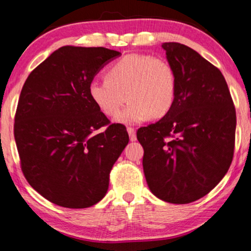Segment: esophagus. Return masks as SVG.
<instances>
[{"label": "esophagus", "mask_w": 251, "mask_h": 251, "mask_svg": "<svg viewBox=\"0 0 251 251\" xmlns=\"http://www.w3.org/2000/svg\"><path fill=\"white\" fill-rule=\"evenodd\" d=\"M128 133H129V137H130V140H131V142H135V140L137 139V136H136V130L133 129V128H131V126H129L128 129Z\"/></svg>", "instance_id": "34e87169"}]
</instances>
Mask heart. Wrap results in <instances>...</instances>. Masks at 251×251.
I'll return each instance as SVG.
<instances>
[{"mask_svg": "<svg viewBox=\"0 0 251 251\" xmlns=\"http://www.w3.org/2000/svg\"><path fill=\"white\" fill-rule=\"evenodd\" d=\"M105 77L90 82L89 97L109 118L119 114L128 98L129 105L118 118V122L125 125L166 115L176 98L177 74L166 58L126 54L107 68Z\"/></svg>", "mask_w": 251, "mask_h": 251, "instance_id": "b5f03b06", "label": "heart"}]
</instances>
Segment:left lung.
Masks as SVG:
<instances>
[{"mask_svg": "<svg viewBox=\"0 0 251 251\" xmlns=\"http://www.w3.org/2000/svg\"><path fill=\"white\" fill-rule=\"evenodd\" d=\"M177 74L173 107L160 121L143 126L137 139L152 193L176 204L207 195L227 173L235 144L236 114L222 72L197 51L162 44Z\"/></svg>", "mask_w": 251, "mask_h": 251, "instance_id": "obj_1", "label": "left lung"}]
</instances>
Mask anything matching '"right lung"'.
<instances>
[{"label": "right lung", "mask_w": 251, "mask_h": 251, "mask_svg": "<svg viewBox=\"0 0 251 251\" xmlns=\"http://www.w3.org/2000/svg\"><path fill=\"white\" fill-rule=\"evenodd\" d=\"M120 54L61 47L30 72L20 92L13 131L22 171L37 193L60 207L100 201L129 142L126 126L111 125L88 91L99 70Z\"/></svg>", "instance_id": "obj_1"}]
</instances>
